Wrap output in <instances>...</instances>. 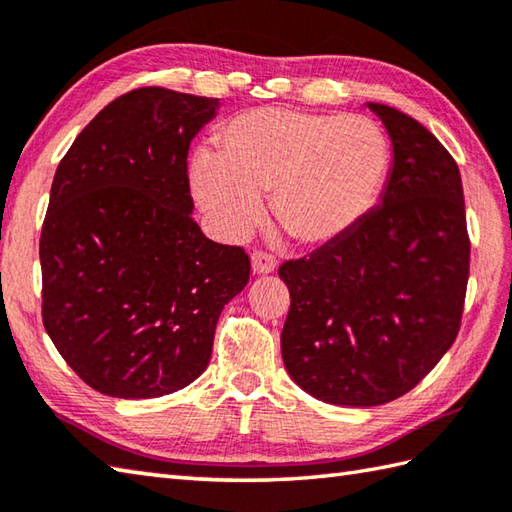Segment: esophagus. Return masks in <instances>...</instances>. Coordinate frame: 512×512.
<instances>
[{"instance_id": "34e87169", "label": "esophagus", "mask_w": 512, "mask_h": 512, "mask_svg": "<svg viewBox=\"0 0 512 512\" xmlns=\"http://www.w3.org/2000/svg\"><path fill=\"white\" fill-rule=\"evenodd\" d=\"M250 264H253V273H257V275H268L277 270L275 255L266 253V250H255L253 257H250Z\"/></svg>"}]
</instances>
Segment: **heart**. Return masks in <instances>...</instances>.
Masks as SVG:
<instances>
[{
  "label": "heart",
  "mask_w": 512,
  "mask_h": 512,
  "mask_svg": "<svg viewBox=\"0 0 512 512\" xmlns=\"http://www.w3.org/2000/svg\"><path fill=\"white\" fill-rule=\"evenodd\" d=\"M215 154L191 160L195 202L226 235H244L270 193L275 224L301 246L347 235L372 209L389 171V143L363 116L259 107L217 129Z\"/></svg>",
  "instance_id": "1"
}]
</instances>
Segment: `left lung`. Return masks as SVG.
Wrapping results in <instances>:
<instances>
[{
  "mask_svg": "<svg viewBox=\"0 0 512 512\" xmlns=\"http://www.w3.org/2000/svg\"><path fill=\"white\" fill-rule=\"evenodd\" d=\"M394 147L374 211L279 266L290 290L281 356L332 405L376 407L416 387L460 332L471 239L460 169L416 118L369 103Z\"/></svg>",
  "mask_w": 512,
  "mask_h": 512,
  "instance_id": "1",
  "label": "left lung"
}]
</instances>
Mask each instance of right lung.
<instances>
[{
	"label": "right lung",
	"mask_w": 512,
	"mask_h": 512,
	"mask_svg": "<svg viewBox=\"0 0 512 512\" xmlns=\"http://www.w3.org/2000/svg\"><path fill=\"white\" fill-rule=\"evenodd\" d=\"M220 101L167 88L118 96L54 173L39 239L41 317L85 385L156 398L209 365L220 312L248 284L242 246L193 220L187 156Z\"/></svg>",
	"instance_id": "right-lung-1"
}]
</instances>
